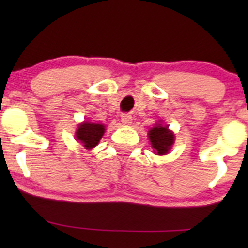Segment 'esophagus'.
Listing matches in <instances>:
<instances>
[{
  "instance_id": "obj_1",
  "label": "esophagus",
  "mask_w": 248,
  "mask_h": 248,
  "mask_svg": "<svg viewBox=\"0 0 248 248\" xmlns=\"http://www.w3.org/2000/svg\"><path fill=\"white\" fill-rule=\"evenodd\" d=\"M132 121H133L132 115H129V114H121V122L124 124H126V126H129V124H132Z\"/></svg>"
}]
</instances>
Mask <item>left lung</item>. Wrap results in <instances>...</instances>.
Listing matches in <instances>:
<instances>
[{
    "label": "left lung",
    "mask_w": 248,
    "mask_h": 248,
    "mask_svg": "<svg viewBox=\"0 0 248 248\" xmlns=\"http://www.w3.org/2000/svg\"><path fill=\"white\" fill-rule=\"evenodd\" d=\"M149 141L154 148V153L157 155H166L172 147L175 141V135L169 127L163 126L162 124H156L148 133Z\"/></svg>",
    "instance_id": "1"
}]
</instances>
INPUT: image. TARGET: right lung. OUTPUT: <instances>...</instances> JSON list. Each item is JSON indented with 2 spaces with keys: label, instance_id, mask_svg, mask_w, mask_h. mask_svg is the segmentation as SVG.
Returning a JSON list of instances; mask_svg holds the SVG:
<instances>
[{
  "label": "right lung",
  "instance_id": "obj_1",
  "mask_svg": "<svg viewBox=\"0 0 248 248\" xmlns=\"http://www.w3.org/2000/svg\"><path fill=\"white\" fill-rule=\"evenodd\" d=\"M105 134V126L102 124H93V122L84 121L79 124L76 132V138L85 149H92L98 146L100 139Z\"/></svg>",
  "mask_w": 248,
  "mask_h": 248
}]
</instances>
